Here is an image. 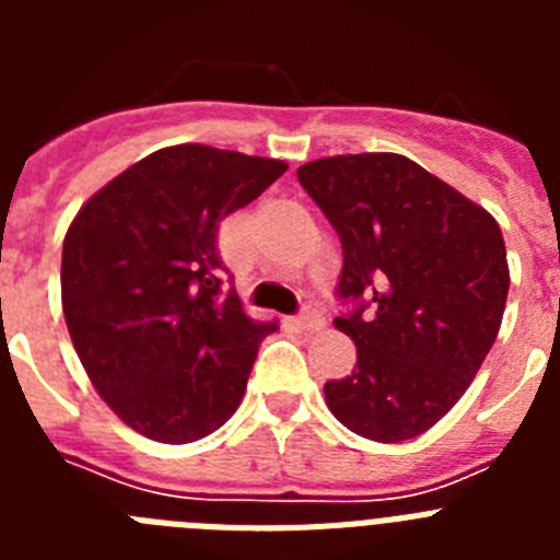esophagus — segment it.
Here are the masks:
<instances>
[{
  "label": "esophagus",
  "instance_id": "1",
  "mask_svg": "<svg viewBox=\"0 0 560 560\" xmlns=\"http://www.w3.org/2000/svg\"><path fill=\"white\" fill-rule=\"evenodd\" d=\"M296 323H300V328L303 330H319V328H325V314L323 311L308 308L300 314V319H296Z\"/></svg>",
  "mask_w": 560,
  "mask_h": 560
}]
</instances>
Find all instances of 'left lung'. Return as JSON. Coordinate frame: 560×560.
I'll use <instances>...</instances> for the list:
<instances>
[{
    "mask_svg": "<svg viewBox=\"0 0 560 560\" xmlns=\"http://www.w3.org/2000/svg\"><path fill=\"white\" fill-rule=\"evenodd\" d=\"M341 241L334 325L355 370L325 384L334 418L375 443L432 429L497 341L511 289L497 219L400 153H341L296 171Z\"/></svg>",
    "mask_w": 560,
    "mask_h": 560,
    "instance_id": "1",
    "label": "left lung"
}]
</instances>
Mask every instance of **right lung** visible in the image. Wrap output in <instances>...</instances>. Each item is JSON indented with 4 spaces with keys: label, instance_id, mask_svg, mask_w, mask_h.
I'll return each instance as SVG.
<instances>
[{
    "label": "right lung",
    "instance_id": "right-lung-1",
    "mask_svg": "<svg viewBox=\"0 0 560 560\" xmlns=\"http://www.w3.org/2000/svg\"><path fill=\"white\" fill-rule=\"evenodd\" d=\"M289 165L210 145L153 151L69 224L61 303L83 370L114 415L160 443H192L235 415L277 323L224 291L215 235Z\"/></svg>",
    "mask_w": 560,
    "mask_h": 560
}]
</instances>
